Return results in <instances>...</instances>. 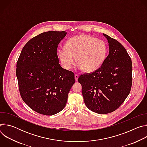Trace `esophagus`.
<instances>
[{
  "instance_id": "34e87169",
  "label": "esophagus",
  "mask_w": 147,
  "mask_h": 147,
  "mask_svg": "<svg viewBox=\"0 0 147 147\" xmlns=\"http://www.w3.org/2000/svg\"><path fill=\"white\" fill-rule=\"evenodd\" d=\"M78 77H79V76L78 75V74H76L75 75H74V77H75V80H76V81H77V80H78Z\"/></svg>"
}]
</instances>
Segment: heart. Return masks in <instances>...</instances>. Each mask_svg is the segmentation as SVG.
Wrapping results in <instances>:
<instances>
[{
  "mask_svg": "<svg viewBox=\"0 0 147 147\" xmlns=\"http://www.w3.org/2000/svg\"><path fill=\"white\" fill-rule=\"evenodd\" d=\"M107 53V46L102 40L87 35H76L69 40L66 47L58 51L61 66L70 70L76 62L77 69L86 73H92L103 63Z\"/></svg>",
  "mask_w": 147,
  "mask_h": 147,
  "instance_id": "heart-1",
  "label": "heart"
}]
</instances>
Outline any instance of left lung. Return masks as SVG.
<instances>
[{
	"mask_svg": "<svg viewBox=\"0 0 147 147\" xmlns=\"http://www.w3.org/2000/svg\"><path fill=\"white\" fill-rule=\"evenodd\" d=\"M109 53L100 67L78 79L87 107L98 114L116 110L129 95L132 85V62L127 51L119 42L103 34Z\"/></svg>",
	"mask_w": 147,
	"mask_h": 147,
	"instance_id": "8db88e82",
	"label": "left lung"
}]
</instances>
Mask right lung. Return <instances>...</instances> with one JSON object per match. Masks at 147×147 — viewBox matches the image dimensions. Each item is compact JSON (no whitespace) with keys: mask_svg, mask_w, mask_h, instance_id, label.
<instances>
[{"mask_svg":"<svg viewBox=\"0 0 147 147\" xmlns=\"http://www.w3.org/2000/svg\"><path fill=\"white\" fill-rule=\"evenodd\" d=\"M66 31H51L32 38L23 47L16 76L24 102L38 113L51 116L65 107L75 82L73 72L59 63L57 46Z\"/></svg>","mask_w":147,"mask_h":147,"instance_id":"1","label":"right lung"}]
</instances>
